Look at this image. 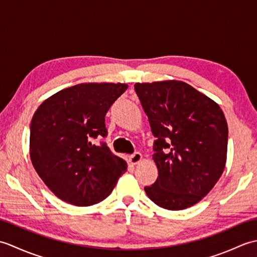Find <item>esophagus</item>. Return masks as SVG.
Wrapping results in <instances>:
<instances>
[{"mask_svg": "<svg viewBox=\"0 0 257 257\" xmlns=\"http://www.w3.org/2000/svg\"><path fill=\"white\" fill-rule=\"evenodd\" d=\"M141 160H143V155L140 152H135V154L129 157V162L133 163V165H137Z\"/></svg>", "mask_w": 257, "mask_h": 257, "instance_id": "34e87169", "label": "esophagus"}]
</instances>
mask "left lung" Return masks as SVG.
<instances>
[{"label": "left lung", "mask_w": 257, "mask_h": 257, "mask_svg": "<svg viewBox=\"0 0 257 257\" xmlns=\"http://www.w3.org/2000/svg\"><path fill=\"white\" fill-rule=\"evenodd\" d=\"M135 90L156 137L157 181L146 187L163 209L194 205L210 192L225 168L228 129L211 98L180 80L137 83Z\"/></svg>", "instance_id": "1"}]
</instances>
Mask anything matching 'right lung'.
Returning <instances> with one entry per match:
<instances>
[{
    "mask_svg": "<svg viewBox=\"0 0 257 257\" xmlns=\"http://www.w3.org/2000/svg\"><path fill=\"white\" fill-rule=\"evenodd\" d=\"M127 84H78L56 92L41 103L31 122L33 167L57 198L89 206L111 193L127 162L106 144L105 116Z\"/></svg>",
    "mask_w": 257,
    "mask_h": 257,
    "instance_id": "add662e5",
    "label": "right lung"
}]
</instances>
